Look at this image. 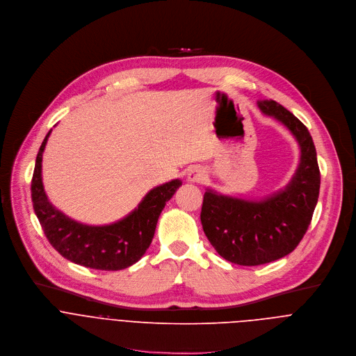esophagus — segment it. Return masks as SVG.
I'll list each match as a JSON object with an SVG mask.
<instances>
[{"label":"esophagus","mask_w":356,"mask_h":356,"mask_svg":"<svg viewBox=\"0 0 356 356\" xmlns=\"http://www.w3.org/2000/svg\"><path fill=\"white\" fill-rule=\"evenodd\" d=\"M186 178H188L189 182H202V181L206 178V174H204V171H203L202 168L195 167V168H192V170L188 172Z\"/></svg>","instance_id":"obj_1"}]
</instances>
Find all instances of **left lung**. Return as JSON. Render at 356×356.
Masks as SVG:
<instances>
[{"label": "left lung", "mask_w": 356, "mask_h": 356, "mask_svg": "<svg viewBox=\"0 0 356 356\" xmlns=\"http://www.w3.org/2000/svg\"><path fill=\"white\" fill-rule=\"evenodd\" d=\"M264 115L286 126L300 147L299 167L286 185L259 200L227 196L207 189L200 222L203 232L225 259L244 266L276 261L291 254L306 234L320 192V170L307 127L272 99L258 101Z\"/></svg>", "instance_id": "1"}]
</instances>
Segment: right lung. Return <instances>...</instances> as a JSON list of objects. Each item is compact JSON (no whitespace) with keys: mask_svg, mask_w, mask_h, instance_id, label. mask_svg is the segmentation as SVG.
<instances>
[{"mask_svg":"<svg viewBox=\"0 0 356 356\" xmlns=\"http://www.w3.org/2000/svg\"><path fill=\"white\" fill-rule=\"evenodd\" d=\"M50 131L39 149L31 185L33 210L49 243L65 259L86 268L119 270L136 264L150 247L161 211L182 182L172 179L156 186L131 213L116 223L108 226L79 223L56 209L43 188L42 156Z\"/></svg>","mask_w":356,"mask_h":356,"instance_id":"right-lung-1","label":"right lung"}]
</instances>
